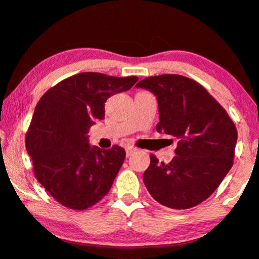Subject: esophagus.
<instances>
[{
    "instance_id": "obj_1",
    "label": "esophagus",
    "mask_w": 259,
    "mask_h": 259,
    "mask_svg": "<svg viewBox=\"0 0 259 259\" xmlns=\"http://www.w3.org/2000/svg\"><path fill=\"white\" fill-rule=\"evenodd\" d=\"M125 150H126V156L129 157V156H132V155L135 153V151L137 150L135 147H132V146H129V147H126L125 148Z\"/></svg>"
}]
</instances>
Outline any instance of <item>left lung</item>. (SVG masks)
Wrapping results in <instances>:
<instances>
[{"instance_id": "1", "label": "left lung", "mask_w": 259, "mask_h": 259, "mask_svg": "<svg viewBox=\"0 0 259 259\" xmlns=\"http://www.w3.org/2000/svg\"><path fill=\"white\" fill-rule=\"evenodd\" d=\"M158 102L157 133L174 136L178 147L169 163L150 155L143 174L148 192L158 204L187 209L205 201L233 164L237 127L226 110L198 81L180 74L142 79Z\"/></svg>"}]
</instances>
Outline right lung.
Returning a JSON list of instances; mask_svg holds the SVG:
<instances>
[{
    "label": "right lung",
    "instance_id": "obj_1",
    "mask_svg": "<svg viewBox=\"0 0 259 259\" xmlns=\"http://www.w3.org/2000/svg\"><path fill=\"white\" fill-rule=\"evenodd\" d=\"M137 80L82 72L58 82L36 104L26 149L36 180L65 207L82 211L109 193L125 150L117 144L111 149L90 147L88 133L104 118L108 98Z\"/></svg>",
    "mask_w": 259,
    "mask_h": 259
}]
</instances>
